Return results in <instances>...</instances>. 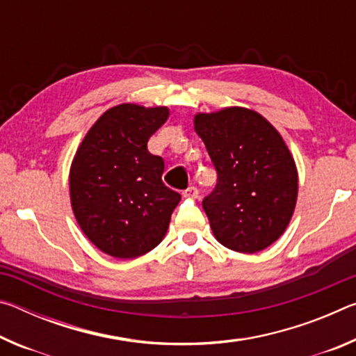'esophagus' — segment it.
Wrapping results in <instances>:
<instances>
[{
    "mask_svg": "<svg viewBox=\"0 0 356 356\" xmlns=\"http://www.w3.org/2000/svg\"><path fill=\"white\" fill-rule=\"evenodd\" d=\"M184 197H196L197 196V188H195V186H188L184 193H182Z\"/></svg>",
    "mask_w": 356,
    "mask_h": 356,
    "instance_id": "esophagus-1",
    "label": "esophagus"
}]
</instances>
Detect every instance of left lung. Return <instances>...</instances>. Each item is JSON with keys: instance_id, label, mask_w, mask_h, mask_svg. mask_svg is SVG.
<instances>
[{"instance_id": "8db88e82", "label": "left lung", "mask_w": 356, "mask_h": 356, "mask_svg": "<svg viewBox=\"0 0 356 356\" xmlns=\"http://www.w3.org/2000/svg\"><path fill=\"white\" fill-rule=\"evenodd\" d=\"M193 124L218 172L202 201L215 238L246 254L265 250L297 206L298 171L287 144L262 114L243 106L196 113Z\"/></svg>"}]
</instances>
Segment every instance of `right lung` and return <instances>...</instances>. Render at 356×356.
<instances>
[{
  "label": "right lung",
  "instance_id": "1",
  "mask_svg": "<svg viewBox=\"0 0 356 356\" xmlns=\"http://www.w3.org/2000/svg\"><path fill=\"white\" fill-rule=\"evenodd\" d=\"M170 118L168 106L120 104L88 130L69 172L70 204L84 236L116 259L154 250L180 195L161 182L165 163L147 141Z\"/></svg>",
  "mask_w": 356,
  "mask_h": 356
}]
</instances>
